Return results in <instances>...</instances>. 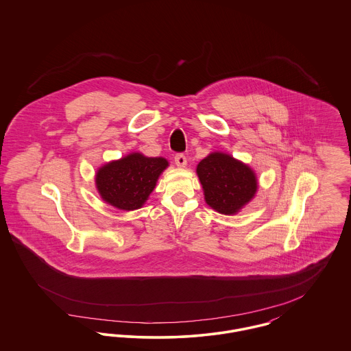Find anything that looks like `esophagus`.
Masks as SVG:
<instances>
[{
	"label": "esophagus",
	"mask_w": 351,
	"mask_h": 351,
	"mask_svg": "<svg viewBox=\"0 0 351 351\" xmlns=\"http://www.w3.org/2000/svg\"><path fill=\"white\" fill-rule=\"evenodd\" d=\"M175 163L178 167H185L186 166V158L184 154H176L175 155Z\"/></svg>",
	"instance_id": "esophagus-1"
}]
</instances>
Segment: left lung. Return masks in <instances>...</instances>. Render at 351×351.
I'll list each match as a JSON object with an SVG mask.
<instances>
[{
	"mask_svg": "<svg viewBox=\"0 0 351 351\" xmlns=\"http://www.w3.org/2000/svg\"><path fill=\"white\" fill-rule=\"evenodd\" d=\"M205 201L222 215H234L254 197L256 178L250 167L228 154L213 152L197 166Z\"/></svg>",
	"mask_w": 351,
	"mask_h": 351,
	"instance_id": "1",
	"label": "left lung"
}]
</instances>
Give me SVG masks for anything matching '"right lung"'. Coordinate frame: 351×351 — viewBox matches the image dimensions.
Returning <instances> with one entry per match:
<instances>
[{"mask_svg": "<svg viewBox=\"0 0 351 351\" xmlns=\"http://www.w3.org/2000/svg\"><path fill=\"white\" fill-rule=\"evenodd\" d=\"M167 166L163 158L130 154L99 169L97 189L104 200L118 209H138L147 200L159 175Z\"/></svg>", "mask_w": 351, "mask_h": 351, "instance_id": "right-lung-1", "label": "right lung"}]
</instances>
